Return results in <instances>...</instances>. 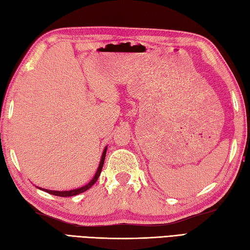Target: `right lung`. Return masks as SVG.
Returning <instances> with one entry per match:
<instances>
[{
  "instance_id": "1",
  "label": "right lung",
  "mask_w": 250,
  "mask_h": 250,
  "mask_svg": "<svg viewBox=\"0 0 250 250\" xmlns=\"http://www.w3.org/2000/svg\"><path fill=\"white\" fill-rule=\"evenodd\" d=\"M106 149L107 148L105 147V149L102 153V158H101V161H100V164H99V167H98V171L97 173H95L94 177L91 179V182L88 183L86 186H83V187H81L78 189H74V190H68V191H55V190H48V189H42L40 188L41 190H44L46 191V192H48L50 194H54V195H58V196H73V195H77L79 193H83L84 192V191H87L89 188H91L92 186L94 185V183L97 182L101 172H102V167H103V164H104V160H105V156H106Z\"/></svg>"
}]
</instances>
